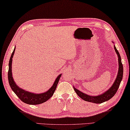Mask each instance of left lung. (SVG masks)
I'll return each mask as SVG.
<instances>
[{"mask_svg": "<svg viewBox=\"0 0 130 130\" xmlns=\"http://www.w3.org/2000/svg\"><path fill=\"white\" fill-rule=\"evenodd\" d=\"M114 48L115 51L118 56V59H119V72L118 74H117V77L116 78V80L113 84L112 85L109 89L108 91L105 92L104 93L98 96H90L88 95L83 93V92H81L79 90L76 89L74 87V90L76 92V94L78 95V96H80L82 99H83V100L86 101L90 102H93L95 104H101L104 102L107 101L109 100L110 99L112 98L113 96L115 95V94L116 93V92L118 90L120 86L121 80L123 79V64L121 63V57L120 55V54L118 52V51L116 48L115 46H114Z\"/></svg>", "mask_w": 130, "mask_h": 130, "instance_id": "1", "label": "left lung"}]
</instances>
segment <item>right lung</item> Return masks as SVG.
<instances>
[{"instance_id":"obj_1","label":"right lung","mask_w":130,"mask_h":130,"mask_svg":"<svg viewBox=\"0 0 130 130\" xmlns=\"http://www.w3.org/2000/svg\"><path fill=\"white\" fill-rule=\"evenodd\" d=\"M15 47L14 49L13 52L12 53L11 57L10 58L9 63V71H8V80H9V83L10 86V87L14 91V93L17 95V96L19 98L22 102L27 104L30 105H38L40 104L47 101L49 100L53 95L56 89L57 84L58 83L59 78L61 77V74L58 76L56 80L52 87L49 89L47 92L42 94H34L32 92H29L25 91V90H22L21 88H19L18 86L15 84L14 81V79L12 76L11 73V65H12V58L13 57L15 51Z\"/></svg>"}]
</instances>
